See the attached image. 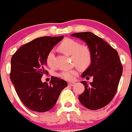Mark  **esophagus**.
I'll list each match as a JSON object with an SVG mask.
<instances>
[{"label":"esophagus","instance_id":"esophagus-1","mask_svg":"<svg viewBox=\"0 0 132 132\" xmlns=\"http://www.w3.org/2000/svg\"><path fill=\"white\" fill-rule=\"evenodd\" d=\"M75 85V83L74 82H69V86H73Z\"/></svg>","mask_w":132,"mask_h":132}]
</instances>
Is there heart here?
I'll return each instance as SVG.
<instances>
[{
	"label": "heart",
	"mask_w": 132,
	"mask_h": 132,
	"mask_svg": "<svg viewBox=\"0 0 132 132\" xmlns=\"http://www.w3.org/2000/svg\"><path fill=\"white\" fill-rule=\"evenodd\" d=\"M59 48L65 54L72 55V62L80 68H86L90 65L92 61L91 51L86 45H81L79 42L71 38H65L59 44ZM46 62L50 67L54 65V53L51 50L48 53ZM75 70H63L59 73V77L63 79L70 80L77 74Z\"/></svg>",
	"instance_id": "heart-1"
}]
</instances>
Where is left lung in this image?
<instances>
[{"mask_svg":"<svg viewBox=\"0 0 132 132\" xmlns=\"http://www.w3.org/2000/svg\"><path fill=\"white\" fill-rule=\"evenodd\" d=\"M71 36L84 41L92 53L91 63L82 77L93 76V81L89 84L81 82L85 90L79 100L87 109L99 110L108 105L117 93L123 72L121 61L117 50L93 32H76Z\"/></svg>","mask_w":132,"mask_h":132,"instance_id":"1","label":"left lung"}]
</instances>
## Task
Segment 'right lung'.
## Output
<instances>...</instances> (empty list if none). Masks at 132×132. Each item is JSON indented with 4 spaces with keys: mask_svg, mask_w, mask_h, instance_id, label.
I'll use <instances>...</instances> for the list:
<instances>
[{
    "mask_svg": "<svg viewBox=\"0 0 132 132\" xmlns=\"http://www.w3.org/2000/svg\"><path fill=\"white\" fill-rule=\"evenodd\" d=\"M63 38H38L19 48L11 58V80L22 103L32 111H49L67 86L65 80L53 76L49 85L41 80L48 73L45 69L46 55Z\"/></svg>",
    "mask_w": 132,
    "mask_h": 132,
    "instance_id": "1",
    "label": "right lung"
}]
</instances>
